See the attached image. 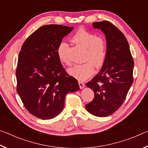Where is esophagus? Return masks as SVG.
<instances>
[{"instance_id":"obj_1","label":"esophagus","mask_w":148,"mask_h":148,"mask_svg":"<svg viewBox=\"0 0 148 148\" xmlns=\"http://www.w3.org/2000/svg\"><path fill=\"white\" fill-rule=\"evenodd\" d=\"M78 84H79V86L80 87V89H83V88H84L85 86H85V84L82 82H79Z\"/></svg>"}]
</instances>
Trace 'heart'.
<instances>
[{
    "label": "heart",
    "mask_w": 148,
    "mask_h": 148,
    "mask_svg": "<svg viewBox=\"0 0 148 148\" xmlns=\"http://www.w3.org/2000/svg\"><path fill=\"white\" fill-rule=\"evenodd\" d=\"M71 40L77 44L86 48L85 61L83 64H75L68 69V73L75 78L83 81L89 78L93 74L95 66L101 69L103 66L107 56V46L103 38L98 37L97 34L84 28H80L72 35ZM69 45L64 42L59 44L57 53L62 62L70 64L67 56Z\"/></svg>",
    "instance_id": "heart-1"
}]
</instances>
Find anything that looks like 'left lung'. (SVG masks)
I'll return each mask as SVG.
<instances>
[{"label":"left lung","instance_id":"left-lung-1","mask_svg":"<svg viewBox=\"0 0 148 148\" xmlns=\"http://www.w3.org/2000/svg\"><path fill=\"white\" fill-rule=\"evenodd\" d=\"M92 26L105 34L107 56L99 73L86 84L95 97L86 108L93 116L107 117L126 98L133 82L134 61L127 38L116 26L108 21L95 22Z\"/></svg>","mask_w":148,"mask_h":148}]
</instances>
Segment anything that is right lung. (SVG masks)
Instances as JSON below:
<instances>
[{"instance_id":"right-lung-1","label":"right lung","mask_w":148,"mask_h":148,"mask_svg":"<svg viewBox=\"0 0 148 148\" xmlns=\"http://www.w3.org/2000/svg\"><path fill=\"white\" fill-rule=\"evenodd\" d=\"M73 29L44 25L22 45L16 69L17 91L25 108L38 118L58 116L66 94L79 89L77 79L66 73L57 53L62 39Z\"/></svg>"}]
</instances>
